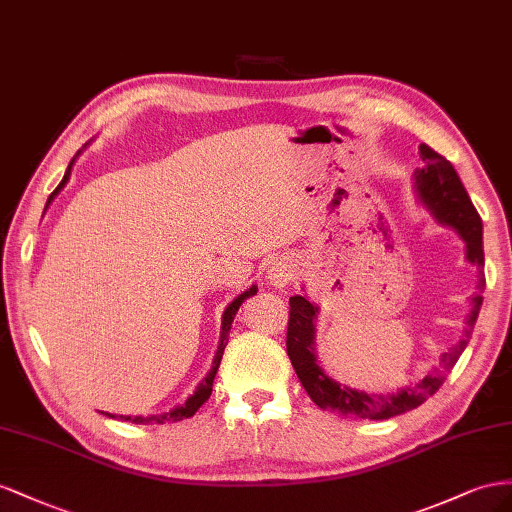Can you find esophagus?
<instances>
[{
  "label": "esophagus",
  "mask_w": 512,
  "mask_h": 512,
  "mask_svg": "<svg viewBox=\"0 0 512 512\" xmlns=\"http://www.w3.org/2000/svg\"><path fill=\"white\" fill-rule=\"evenodd\" d=\"M294 264L289 259H276L268 268V281L274 287H285L289 281H294Z\"/></svg>",
  "instance_id": "34e87169"
}]
</instances>
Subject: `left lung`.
<instances>
[{
    "instance_id": "obj_1",
    "label": "left lung",
    "mask_w": 512,
    "mask_h": 512,
    "mask_svg": "<svg viewBox=\"0 0 512 512\" xmlns=\"http://www.w3.org/2000/svg\"><path fill=\"white\" fill-rule=\"evenodd\" d=\"M422 167L414 171V188L418 201L431 212L442 227H450L465 242V259L472 266L483 270L485 253H483V223L476 208L472 206L470 195L459 180V175L444 156L433 152L429 145L422 143L420 148ZM485 289V274H478V291ZM483 296L472 298V311L467 315L463 339L452 345L448 352L442 354L440 367L433 369L429 375L420 379L414 386H405L392 394H369L358 388H349L339 384L330 377L321 362L317 360L315 349V321L319 306L306 296L289 298V326H287V356L294 364V371L302 382L304 390L309 392L313 403L321 410L334 412L349 418H369V420H386L392 416L416 410L429 397L440 390L446 373L455 367L467 341L472 337L476 319L480 313Z\"/></svg>"
}]
</instances>
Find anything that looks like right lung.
<instances>
[{
	"instance_id": "obj_1",
	"label": "right lung",
	"mask_w": 512,
	"mask_h": 512,
	"mask_svg": "<svg viewBox=\"0 0 512 512\" xmlns=\"http://www.w3.org/2000/svg\"><path fill=\"white\" fill-rule=\"evenodd\" d=\"M72 165H75V158L70 160V165H68V169H66V173H64V180H62L60 186H57L55 191L51 193V197H49V201H47V206L55 199V195L60 193L62 188L66 186V182L70 180V169H72ZM255 294H257V285H251V287H248V289L244 291V294H240L238 298H233V302L225 309V313H223V324H221V343H218V349H216V354H214L212 369L208 371L206 377L201 379V382H199L197 388H195V392H193L191 397H188L182 405L173 407V410H169V412H165V414H158V416H115V414H109V412H102V414L109 416V418L130 420V422H135V425H148V422H156V425H163V422H178V420L195 416V412L199 410V407H201L203 403H206V401L210 399V394H212V384H214V377H216V371H218V364H221V358H223V352H225V345H227V341H229L227 337H229V330H231V321H233V317H236V313H238V309L242 306V302H244L246 298L255 296Z\"/></svg>"
}]
</instances>
